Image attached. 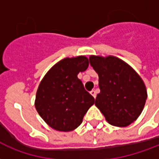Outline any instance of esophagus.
I'll list each match as a JSON object with an SVG mask.
<instances>
[{
	"mask_svg": "<svg viewBox=\"0 0 159 159\" xmlns=\"http://www.w3.org/2000/svg\"><path fill=\"white\" fill-rule=\"evenodd\" d=\"M91 93V95L92 96V97H94V98H96V97H97V94H96V91H94V90H92V91L90 92Z\"/></svg>",
	"mask_w": 159,
	"mask_h": 159,
	"instance_id": "34e87169",
	"label": "esophagus"
}]
</instances>
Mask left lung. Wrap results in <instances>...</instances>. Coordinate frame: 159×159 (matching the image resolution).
Returning <instances> with one entry per match:
<instances>
[{"label":"left lung","mask_w":159,"mask_h":159,"mask_svg":"<svg viewBox=\"0 0 159 159\" xmlns=\"http://www.w3.org/2000/svg\"><path fill=\"white\" fill-rule=\"evenodd\" d=\"M90 64L99 77L95 105L110 125L126 127L137 119L148 97L141 76L119 57L91 55Z\"/></svg>","instance_id":"left-lung-1"}]
</instances>
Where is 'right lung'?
<instances>
[{
	"instance_id": "obj_1",
	"label": "right lung",
	"mask_w": 159,
	"mask_h": 159,
	"mask_svg": "<svg viewBox=\"0 0 159 159\" xmlns=\"http://www.w3.org/2000/svg\"><path fill=\"white\" fill-rule=\"evenodd\" d=\"M89 66L84 56L63 58L50 68L40 81L34 106L43 120L58 131H72L80 125L95 102L78 78Z\"/></svg>"
}]
</instances>
